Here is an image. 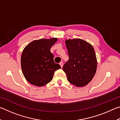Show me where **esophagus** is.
Wrapping results in <instances>:
<instances>
[{
  "mask_svg": "<svg viewBox=\"0 0 120 120\" xmlns=\"http://www.w3.org/2000/svg\"><path fill=\"white\" fill-rule=\"evenodd\" d=\"M63 62H60V66H61V68H62V67H63Z\"/></svg>",
  "mask_w": 120,
  "mask_h": 120,
  "instance_id": "esophagus-1",
  "label": "esophagus"
}]
</instances>
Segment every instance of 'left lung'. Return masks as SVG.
<instances>
[{
	"label": "left lung",
	"instance_id": "obj_1",
	"mask_svg": "<svg viewBox=\"0 0 120 120\" xmlns=\"http://www.w3.org/2000/svg\"><path fill=\"white\" fill-rule=\"evenodd\" d=\"M69 60L63 67L68 82L76 87H84L92 80L97 61L94 48L80 38L67 40Z\"/></svg>",
	"mask_w": 120,
	"mask_h": 120
}]
</instances>
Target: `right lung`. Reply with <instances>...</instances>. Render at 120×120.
Listing matches in <instances>:
<instances>
[{
    "label": "right lung",
    "instance_id": "right-lung-1",
    "mask_svg": "<svg viewBox=\"0 0 120 120\" xmlns=\"http://www.w3.org/2000/svg\"><path fill=\"white\" fill-rule=\"evenodd\" d=\"M58 38H42L31 42L24 49L21 63L22 72L27 82L41 87L52 80L54 72L61 68L54 62V56L50 51Z\"/></svg>",
    "mask_w": 120,
    "mask_h": 120
}]
</instances>
